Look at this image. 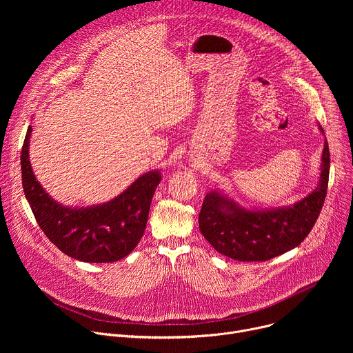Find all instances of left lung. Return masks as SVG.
Returning <instances> with one entry per match:
<instances>
[{
    "label": "left lung",
    "mask_w": 353,
    "mask_h": 353,
    "mask_svg": "<svg viewBox=\"0 0 353 353\" xmlns=\"http://www.w3.org/2000/svg\"><path fill=\"white\" fill-rule=\"evenodd\" d=\"M319 130L324 134L323 127ZM330 176L327 139L317 187L288 207L244 208L221 190L205 195L199 230L218 253L237 261H267L294 248L313 229L324 205Z\"/></svg>",
    "instance_id": "left-lung-1"
}]
</instances>
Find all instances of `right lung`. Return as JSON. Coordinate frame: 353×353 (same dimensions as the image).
<instances>
[{
  "instance_id": "obj_1",
  "label": "right lung",
  "mask_w": 353,
  "mask_h": 353,
  "mask_svg": "<svg viewBox=\"0 0 353 353\" xmlns=\"http://www.w3.org/2000/svg\"><path fill=\"white\" fill-rule=\"evenodd\" d=\"M32 127L22 146V185L37 225L64 254L83 263H114L128 256L142 239L161 172L141 174L121 194L103 204L67 207L36 180L30 159Z\"/></svg>"
}]
</instances>
